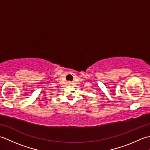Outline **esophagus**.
I'll return each instance as SVG.
<instances>
[{"instance_id":"obj_1","label":"esophagus","mask_w":150,"mask_h":150,"mask_svg":"<svg viewBox=\"0 0 150 150\" xmlns=\"http://www.w3.org/2000/svg\"><path fill=\"white\" fill-rule=\"evenodd\" d=\"M69 84H71V82H69Z\"/></svg>"}]
</instances>
